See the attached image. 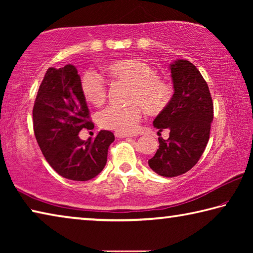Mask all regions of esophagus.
Returning <instances> with one entry per match:
<instances>
[{
  "mask_svg": "<svg viewBox=\"0 0 253 253\" xmlns=\"http://www.w3.org/2000/svg\"><path fill=\"white\" fill-rule=\"evenodd\" d=\"M115 136H116L117 138H125V137H132V136H135V135L134 134H126V132L116 131V132H115Z\"/></svg>",
  "mask_w": 253,
  "mask_h": 253,
  "instance_id": "obj_1",
  "label": "esophagus"
}]
</instances>
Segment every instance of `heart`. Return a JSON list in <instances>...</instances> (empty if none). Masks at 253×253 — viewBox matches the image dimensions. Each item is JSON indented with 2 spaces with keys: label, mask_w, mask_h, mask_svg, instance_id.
<instances>
[{
  "label": "heart",
  "mask_w": 253,
  "mask_h": 253,
  "mask_svg": "<svg viewBox=\"0 0 253 253\" xmlns=\"http://www.w3.org/2000/svg\"><path fill=\"white\" fill-rule=\"evenodd\" d=\"M106 71L115 80L130 85L126 107L109 106L98 114L97 121L105 129L129 134L136 130L143 109L148 115H160L173 99L174 88L163 79L153 66L138 59L117 60L106 66ZM80 90L85 100L101 106L107 98V85L95 71H85L80 80Z\"/></svg>",
  "instance_id": "b5f03b06"
}]
</instances>
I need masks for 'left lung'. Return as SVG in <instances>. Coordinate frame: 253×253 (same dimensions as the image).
<instances>
[{"label":"left lung","mask_w":253,"mask_h":253,"mask_svg":"<svg viewBox=\"0 0 253 253\" xmlns=\"http://www.w3.org/2000/svg\"><path fill=\"white\" fill-rule=\"evenodd\" d=\"M174 95L169 106L154 119L158 131L169 130L148 165L161 176L186 173L207 147L213 121V102L207 81L193 63L178 59L169 65Z\"/></svg>","instance_id":"8db88e82"}]
</instances>
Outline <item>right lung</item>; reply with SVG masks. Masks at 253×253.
I'll return each mask as SVG.
<instances>
[{"label": "right lung", "mask_w": 253, "mask_h": 253, "mask_svg": "<svg viewBox=\"0 0 253 253\" xmlns=\"http://www.w3.org/2000/svg\"><path fill=\"white\" fill-rule=\"evenodd\" d=\"M32 114L37 142L59 175L72 181H89L104 169L115 136L100 130L93 140L79 138V131L92 129L93 124L74 65L46 70Z\"/></svg>", "instance_id": "right-lung-1"}]
</instances>
